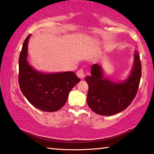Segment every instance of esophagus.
Listing matches in <instances>:
<instances>
[{"instance_id": "esophagus-1", "label": "esophagus", "mask_w": 154, "mask_h": 154, "mask_svg": "<svg viewBox=\"0 0 154 154\" xmlns=\"http://www.w3.org/2000/svg\"><path fill=\"white\" fill-rule=\"evenodd\" d=\"M77 75L78 77L80 78V79H83L85 77V72L83 71V70L80 69L77 72Z\"/></svg>"}]
</instances>
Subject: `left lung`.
<instances>
[{
  "instance_id": "1",
  "label": "left lung",
  "mask_w": 154,
  "mask_h": 154,
  "mask_svg": "<svg viewBox=\"0 0 154 154\" xmlns=\"http://www.w3.org/2000/svg\"><path fill=\"white\" fill-rule=\"evenodd\" d=\"M91 75L85 77L89 86L87 103L89 107L100 116H110L124 111L136 96L141 77V63L135 50L134 64L127 79L115 82L105 78L101 65L92 66Z\"/></svg>"
}]
</instances>
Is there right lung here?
I'll return each instance as SVG.
<instances>
[{
  "label": "right lung",
  "mask_w": 154,
  "mask_h": 154,
  "mask_svg": "<svg viewBox=\"0 0 154 154\" xmlns=\"http://www.w3.org/2000/svg\"><path fill=\"white\" fill-rule=\"evenodd\" d=\"M30 36L25 39L19 58L20 90L36 108L47 112L56 111L65 105L70 91L80 79L72 71L45 73L34 69L27 60Z\"/></svg>",
  "instance_id": "obj_1"
}]
</instances>
